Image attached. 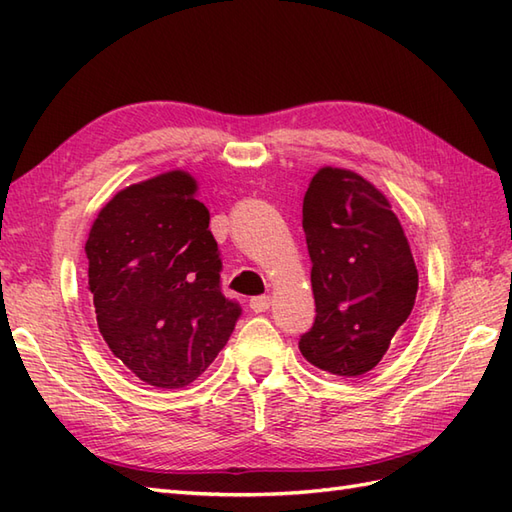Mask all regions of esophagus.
<instances>
[{
    "label": "esophagus",
    "mask_w": 512,
    "mask_h": 512,
    "mask_svg": "<svg viewBox=\"0 0 512 512\" xmlns=\"http://www.w3.org/2000/svg\"><path fill=\"white\" fill-rule=\"evenodd\" d=\"M251 310L255 312V314H261V312H266V310H270V305H272V299L270 296H255V299H251Z\"/></svg>",
    "instance_id": "esophagus-1"
}]
</instances>
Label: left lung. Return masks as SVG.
<instances>
[{
    "label": "left lung",
    "mask_w": 512,
    "mask_h": 512,
    "mask_svg": "<svg viewBox=\"0 0 512 512\" xmlns=\"http://www.w3.org/2000/svg\"><path fill=\"white\" fill-rule=\"evenodd\" d=\"M303 231L316 320L299 349L320 371L362 377L382 362L417 299L419 272L406 231L384 192L331 165L307 187Z\"/></svg>",
    "instance_id": "8db88e82"
}]
</instances>
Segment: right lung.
Segmentation results:
<instances>
[{
	"mask_svg": "<svg viewBox=\"0 0 512 512\" xmlns=\"http://www.w3.org/2000/svg\"><path fill=\"white\" fill-rule=\"evenodd\" d=\"M198 181L170 170L120 189L85 244L98 329L141 382L185 388L229 342L240 307L220 292Z\"/></svg>",
	"mask_w": 512,
	"mask_h": 512,
	"instance_id": "obj_1",
	"label": "right lung"
}]
</instances>
